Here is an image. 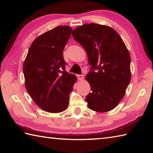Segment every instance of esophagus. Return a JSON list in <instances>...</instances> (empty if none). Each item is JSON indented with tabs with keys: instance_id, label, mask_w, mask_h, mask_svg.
<instances>
[{
	"instance_id": "1",
	"label": "esophagus",
	"mask_w": 153,
	"mask_h": 153,
	"mask_svg": "<svg viewBox=\"0 0 153 153\" xmlns=\"http://www.w3.org/2000/svg\"><path fill=\"white\" fill-rule=\"evenodd\" d=\"M77 77L79 80H83L84 78L83 75H77Z\"/></svg>"
}]
</instances>
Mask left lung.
<instances>
[{"label": "left lung", "instance_id": "obj_1", "mask_svg": "<svg viewBox=\"0 0 153 153\" xmlns=\"http://www.w3.org/2000/svg\"><path fill=\"white\" fill-rule=\"evenodd\" d=\"M72 35L85 48L91 66L85 76L91 91L85 98L87 106L95 112L110 111L124 97L131 80L128 48L119 34L106 25L84 24L73 30Z\"/></svg>", "mask_w": 153, "mask_h": 153}]
</instances>
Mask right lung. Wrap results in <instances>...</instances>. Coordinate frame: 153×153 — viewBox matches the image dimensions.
Instances as JSON below:
<instances>
[{
	"mask_svg": "<svg viewBox=\"0 0 153 153\" xmlns=\"http://www.w3.org/2000/svg\"><path fill=\"white\" fill-rule=\"evenodd\" d=\"M70 26H58L37 37L23 65L25 86L36 105L45 111L59 113L69 104L77 77L65 70L63 51L70 37Z\"/></svg>",
	"mask_w": 153,
	"mask_h": 153,
	"instance_id": "1",
	"label": "right lung"
}]
</instances>
